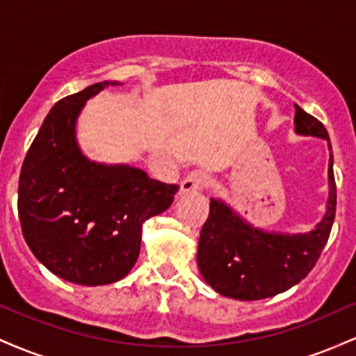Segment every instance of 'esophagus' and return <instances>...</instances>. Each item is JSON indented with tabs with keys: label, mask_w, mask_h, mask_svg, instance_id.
Here are the masks:
<instances>
[{
	"label": "esophagus",
	"mask_w": 356,
	"mask_h": 356,
	"mask_svg": "<svg viewBox=\"0 0 356 356\" xmlns=\"http://www.w3.org/2000/svg\"><path fill=\"white\" fill-rule=\"evenodd\" d=\"M206 174L201 172V170H194V172L187 174L186 179L181 182V192L187 194V192L202 191L204 186H206Z\"/></svg>",
	"instance_id": "obj_1"
}]
</instances>
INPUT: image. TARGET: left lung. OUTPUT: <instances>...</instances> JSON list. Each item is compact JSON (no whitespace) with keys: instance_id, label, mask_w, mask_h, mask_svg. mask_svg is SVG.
<instances>
[{"instance_id":"8db88e82","label":"left lung","mask_w":356,"mask_h":356,"mask_svg":"<svg viewBox=\"0 0 356 356\" xmlns=\"http://www.w3.org/2000/svg\"><path fill=\"white\" fill-rule=\"evenodd\" d=\"M295 130L301 136L326 138L328 132L318 118L295 104ZM330 197L326 214L306 234H275L251 227L226 204L211 199L209 218L199 238L197 264L207 284L219 295L241 301L271 298L300 283L320 259L332 232L337 211V184L333 154L328 169Z\"/></svg>"}]
</instances>
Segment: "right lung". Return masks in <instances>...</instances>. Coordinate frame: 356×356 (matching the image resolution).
<instances>
[{"mask_svg": "<svg viewBox=\"0 0 356 356\" xmlns=\"http://www.w3.org/2000/svg\"><path fill=\"white\" fill-rule=\"evenodd\" d=\"M117 81H100L53 105L22 165L18 214L24 241L53 275L75 284L122 280L140 251L142 222L174 201L177 184L130 165L90 162L75 140L85 100Z\"/></svg>", "mask_w": 356, "mask_h": 356, "instance_id": "1", "label": "right lung"}]
</instances>
